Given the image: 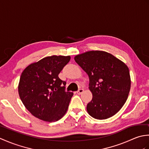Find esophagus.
<instances>
[{"instance_id":"34e87169","label":"esophagus","mask_w":149,"mask_h":149,"mask_svg":"<svg viewBox=\"0 0 149 149\" xmlns=\"http://www.w3.org/2000/svg\"><path fill=\"white\" fill-rule=\"evenodd\" d=\"M84 91V90L83 89H79V90L77 91V93L78 94V95H80V94H81L82 93H83Z\"/></svg>"}]
</instances>
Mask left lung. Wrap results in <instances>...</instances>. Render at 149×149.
I'll return each mask as SVG.
<instances>
[{
  "instance_id": "obj_1",
  "label": "left lung",
  "mask_w": 149,
  "mask_h": 149,
  "mask_svg": "<svg viewBox=\"0 0 149 149\" xmlns=\"http://www.w3.org/2000/svg\"><path fill=\"white\" fill-rule=\"evenodd\" d=\"M74 60L89 77L93 98L87 104L88 114L98 120L115 115L124 105L130 91L127 66L111 54L101 50L78 54Z\"/></svg>"
}]
</instances>
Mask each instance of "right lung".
I'll return each mask as SVG.
<instances>
[{"mask_svg":"<svg viewBox=\"0 0 149 149\" xmlns=\"http://www.w3.org/2000/svg\"><path fill=\"white\" fill-rule=\"evenodd\" d=\"M70 60V56L45 57L27 66L22 73L18 94L34 116L52 122L61 119L67 111L74 93L65 92L66 82L58 75Z\"/></svg>","mask_w":149,"mask_h":149,"instance_id":"obj_1","label":"right lung"}]
</instances>
